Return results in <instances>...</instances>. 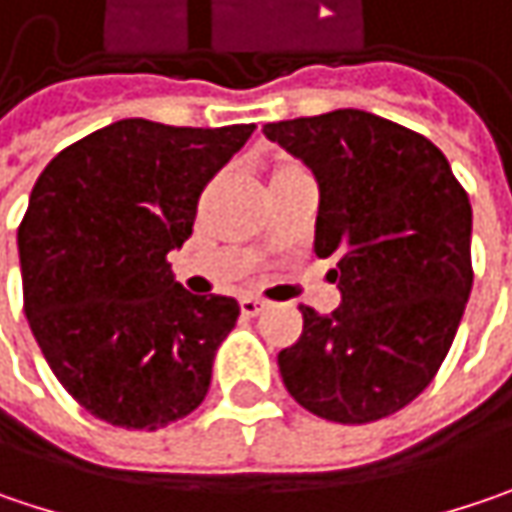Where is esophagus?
Returning <instances> with one entry per match:
<instances>
[{
    "instance_id": "34e87169",
    "label": "esophagus",
    "mask_w": 512,
    "mask_h": 512,
    "mask_svg": "<svg viewBox=\"0 0 512 512\" xmlns=\"http://www.w3.org/2000/svg\"><path fill=\"white\" fill-rule=\"evenodd\" d=\"M240 310H243V316H260L266 310V301L257 298V295H243L240 298Z\"/></svg>"
}]
</instances>
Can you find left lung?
I'll return each mask as SVG.
<instances>
[{
  "label": "left lung",
  "mask_w": 512,
  "mask_h": 512,
  "mask_svg": "<svg viewBox=\"0 0 512 512\" xmlns=\"http://www.w3.org/2000/svg\"><path fill=\"white\" fill-rule=\"evenodd\" d=\"M318 182L316 255L333 257L342 304L301 307L278 353L286 391L330 423L406 408L446 359L472 289V205L426 136L362 109L266 124Z\"/></svg>",
  "instance_id": "1"
}]
</instances>
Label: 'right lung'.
I'll return each instance as SVG.
<instances>
[{"label":"right lung","instance_id":"right-lung-1","mask_svg":"<svg viewBox=\"0 0 512 512\" xmlns=\"http://www.w3.org/2000/svg\"><path fill=\"white\" fill-rule=\"evenodd\" d=\"M252 133L124 118L40 173L16 231L25 316L48 368L98 420L156 432L205 400L240 304L176 284L167 255Z\"/></svg>","mask_w":512,"mask_h":512}]
</instances>
